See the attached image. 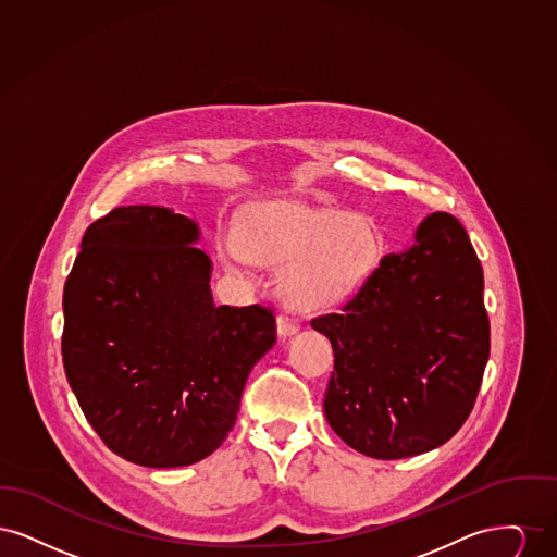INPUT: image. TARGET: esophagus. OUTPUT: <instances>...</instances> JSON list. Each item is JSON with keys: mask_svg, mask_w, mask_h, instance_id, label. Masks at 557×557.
Returning a JSON list of instances; mask_svg holds the SVG:
<instances>
[{"mask_svg": "<svg viewBox=\"0 0 557 557\" xmlns=\"http://www.w3.org/2000/svg\"><path fill=\"white\" fill-rule=\"evenodd\" d=\"M298 330H300L298 321H294V319L288 318V315H280V318H277V334H280L282 338H288L292 334H296Z\"/></svg>", "mask_w": 557, "mask_h": 557, "instance_id": "esophagus-1", "label": "esophagus"}]
</instances>
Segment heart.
I'll return each instance as SVG.
<instances>
[{
    "label": "heart",
    "instance_id": "1",
    "mask_svg": "<svg viewBox=\"0 0 557 557\" xmlns=\"http://www.w3.org/2000/svg\"><path fill=\"white\" fill-rule=\"evenodd\" d=\"M234 257L282 267L277 290L298 311L345 300L370 275L377 234L368 216L302 202H275L248 212L234 234Z\"/></svg>",
    "mask_w": 557,
    "mask_h": 557
}]
</instances>
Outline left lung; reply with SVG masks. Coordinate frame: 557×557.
Listing matches in <instances>:
<instances>
[{"label":"left lung","instance_id":"left-lung-1","mask_svg":"<svg viewBox=\"0 0 557 557\" xmlns=\"http://www.w3.org/2000/svg\"><path fill=\"white\" fill-rule=\"evenodd\" d=\"M482 290L463 225L432 212L341 313L311 321L334 348L323 411L348 447L403 459L445 445L463 425L491 350Z\"/></svg>","mask_w":557,"mask_h":557}]
</instances>
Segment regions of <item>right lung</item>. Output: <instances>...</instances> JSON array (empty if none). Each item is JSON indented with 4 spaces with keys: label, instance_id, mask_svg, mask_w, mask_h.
Segmentation results:
<instances>
[{
    "label": "right lung",
    "instance_id": "right-lung-1",
    "mask_svg": "<svg viewBox=\"0 0 557 557\" xmlns=\"http://www.w3.org/2000/svg\"><path fill=\"white\" fill-rule=\"evenodd\" d=\"M198 239L171 209L119 207L87 227L64 284L66 380L108 449L146 468L219 449L275 345L267 307L214 305Z\"/></svg>",
    "mask_w": 557,
    "mask_h": 557
}]
</instances>
